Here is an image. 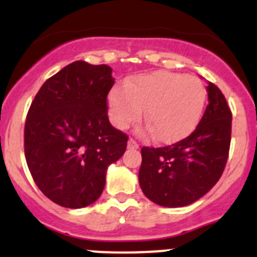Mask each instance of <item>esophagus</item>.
<instances>
[{
    "label": "esophagus",
    "instance_id": "obj_1",
    "mask_svg": "<svg viewBox=\"0 0 257 257\" xmlns=\"http://www.w3.org/2000/svg\"><path fill=\"white\" fill-rule=\"evenodd\" d=\"M127 147L130 149H138L139 148V143L134 139H128V143H127Z\"/></svg>",
    "mask_w": 257,
    "mask_h": 257
}]
</instances>
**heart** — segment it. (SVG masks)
<instances>
[{
    "label": "heart",
    "mask_w": 257,
    "mask_h": 257,
    "mask_svg": "<svg viewBox=\"0 0 257 257\" xmlns=\"http://www.w3.org/2000/svg\"><path fill=\"white\" fill-rule=\"evenodd\" d=\"M206 101L203 83L194 76L156 70L128 78L123 88L109 94V115L126 130L143 115L149 133L160 142L172 143L189 135L198 123Z\"/></svg>",
    "instance_id": "1"
}]
</instances>
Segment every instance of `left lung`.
I'll use <instances>...</instances> for the list:
<instances>
[{"label": "left lung", "mask_w": 257, "mask_h": 257, "mask_svg": "<svg viewBox=\"0 0 257 257\" xmlns=\"http://www.w3.org/2000/svg\"><path fill=\"white\" fill-rule=\"evenodd\" d=\"M208 104L198 126L180 142L142 148L139 183L152 202L183 207L203 197L225 169L231 138V112L220 88L208 82Z\"/></svg>", "instance_id": "left-lung-1"}]
</instances>
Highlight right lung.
<instances>
[{
  "label": "right lung",
  "instance_id": "right-lung-1",
  "mask_svg": "<svg viewBox=\"0 0 257 257\" xmlns=\"http://www.w3.org/2000/svg\"><path fill=\"white\" fill-rule=\"evenodd\" d=\"M112 68L74 61L50 77L35 96L24 127L32 178L56 205L82 208L103 193L106 169L128 136L108 119Z\"/></svg>",
  "mask_w": 257,
  "mask_h": 257
}]
</instances>
